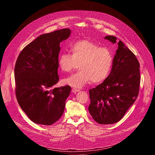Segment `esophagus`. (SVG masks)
<instances>
[{
	"mask_svg": "<svg viewBox=\"0 0 155 155\" xmlns=\"http://www.w3.org/2000/svg\"><path fill=\"white\" fill-rule=\"evenodd\" d=\"M72 91L73 93H77V92L80 91V90H79V89H77V88L74 87V88H72Z\"/></svg>",
	"mask_w": 155,
	"mask_h": 155,
	"instance_id": "1",
	"label": "esophagus"
}]
</instances>
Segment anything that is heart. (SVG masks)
I'll list each match as a JSON object with an SVG mask.
<instances>
[{
    "label": "heart",
    "mask_w": 155,
    "mask_h": 155,
    "mask_svg": "<svg viewBox=\"0 0 155 155\" xmlns=\"http://www.w3.org/2000/svg\"><path fill=\"white\" fill-rule=\"evenodd\" d=\"M70 53H62L58 58V65L64 72L75 69L79 71L63 79V83L74 87H81L90 81L93 84L104 81L112 71L114 56L106 47L89 40H80L71 45Z\"/></svg>",
    "instance_id": "heart-1"
}]
</instances>
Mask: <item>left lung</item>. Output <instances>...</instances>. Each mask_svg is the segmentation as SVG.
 Here are the masks:
<instances>
[{
	"label": "left lung",
	"instance_id": "1",
	"mask_svg": "<svg viewBox=\"0 0 155 155\" xmlns=\"http://www.w3.org/2000/svg\"><path fill=\"white\" fill-rule=\"evenodd\" d=\"M105 39L115 43L117 37L108 35ZM108 77L90 91L89 112L101 124L119 121L136 100L140 82V64L124 44L119 41Z\"/></svg>",
	"mask_w": 155,
	"mask_h": 155
}]
</instances>
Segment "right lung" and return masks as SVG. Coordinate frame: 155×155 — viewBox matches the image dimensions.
<instances>
[{"instance_id":"obj_1","label":"right lung","mask_w":155,"mask_h":155,"mask_svg":"<svg viewBox=\"0 0 155 155\" xmlns=\"http://www.w3.org/2000/svg\"><path fill=\"white\" fill-rule=\"evenodd\" d=\"M65 28L40 35L19 53L15 66V93L18 102L34 123L51 125L64 111L71 87L53 88L58 74L60 43L68 39Z\"/></svg>"}]
</instances>
